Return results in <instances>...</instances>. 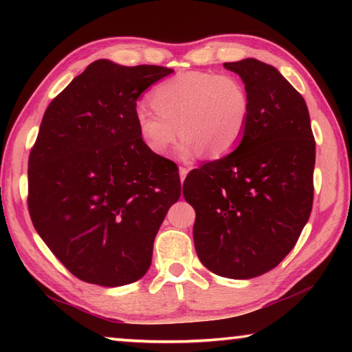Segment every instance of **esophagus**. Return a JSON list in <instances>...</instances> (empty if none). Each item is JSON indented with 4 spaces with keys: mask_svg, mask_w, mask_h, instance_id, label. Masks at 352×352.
<instances>
[{
    "mask_svg": "<svg viewBox=\"0 0 352 352\" xmlns=\"http://www.w3.org/2000/svg\"><path fill=\"white\" fill-rule=\"evenodd\" d=\"M178 172H180V180L183 182L184 178H186L189 169H188V168H184V166H180V169H178Z\"/></svg>",
    "mask_w": 352,
    "mask_h": 352,
    "instance_id": "34e87169",
    "label": "esophagus"
}]
</instances>
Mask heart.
I'll return each instance as SVG.
<instances>
[{
    "label": "heart",
    "instance_id": "1",
    "mask_svg": "<svg viewBox=\"0 0 352 352\" xmlns=\"http://www.w3.org/2000/svg\"><path fill=\"white\" fill-rule=\"evenodd\" d=\"M153 111L140 109L136 127L148 152L164 155L178 132V155L189 160L205 152L220 158L247 133L252 99L241 79L211 71H186L166 79L151 93Z\"/></svg>",
    "mask_w": 352,
    "mask_h": 352
}]
</instances>
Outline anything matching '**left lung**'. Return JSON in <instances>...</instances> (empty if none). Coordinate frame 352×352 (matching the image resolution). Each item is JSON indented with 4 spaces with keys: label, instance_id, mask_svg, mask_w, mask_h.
<instances>
[{
    "label": "left lung",
    "instance_id": "left-lung-1",
    "mask_svg": "<svg viewBox=\"0 0 352 352\" xmlns=\"http://www.w3.org/2000/svg\"><path fill=\"white\" fill-rule=\"evenodd\" d=\"M252 99L247 133L233 152L186 177L195 210L194 245L208 270L256 278L281 262L300 237L314 204L315 140L305 99L272 65L225 63Z\"/></svg>",
    "mask_w": 352,
    "mask_h": 352
}]
</instances>
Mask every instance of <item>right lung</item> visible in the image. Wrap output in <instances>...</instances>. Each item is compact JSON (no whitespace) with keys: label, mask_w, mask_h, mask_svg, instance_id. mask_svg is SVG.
Instances as JSON below:
<instances>
[{"label":"right lung","mask_w":352,"mask_h":352,"mask_svg":"<svg viewBox=\"0 0 352 352\" xmlns=\"http://www.w3.org/2000/svg\"><path fill=\"white\" fill-rule=\"evenodd\" d=\"M170 68L90 63L51 100L29 153L28 210L56 258L82 281H138L180 199L174 162L147 151L136 99Z\"/></svg>","instance_id":"obj_1"}]
</instances>
